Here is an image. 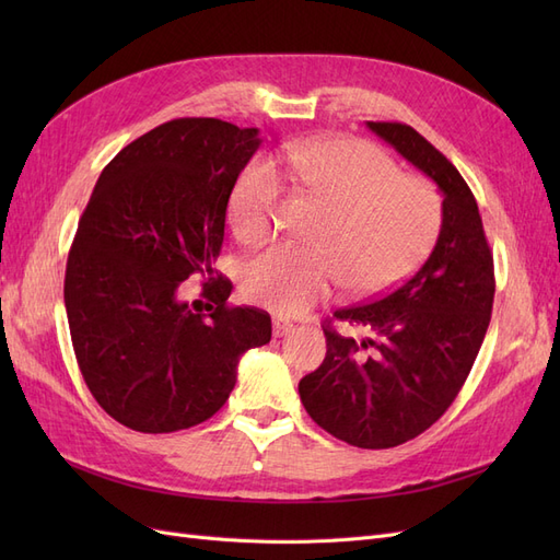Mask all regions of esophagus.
I'll use <instances>...</instances> for the list:
<instances>
[{
	"mask_svg": "<svg viewBox=\"0 0 560 560\" xmlns=\"http://www.w3.org/2000/svg\"><path fill=\"white\" fill-rule=\"evenodd\" d=\"M294 329V325L287 317H273V336H287Z\"/></svg>",
	"mask_w": 560,
	"mask_h": 560,
	"instance_id": "1",
	"label": "esophagus"
}]
</instances>
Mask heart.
Listing matches in <instances>:
<instances>
[{
	"label": "heart",
	"instance_id": "b5f03b06",
	"mask_svg": "<svg viewBox=\"0 0 560 560\" xmlns=\"http://www.w3.org/2000/svg\"><path fill=\"white\" fill-rule=\"evenodd\" d=\"M294 177L329 208L315 247L273 245L243 268L245 296L280 315H301L338 284L350 294L395 290L428 257L442 229V198L432 182L399 173L374 144L325 138L287 147ZM280 194L276 165L257 159L235 179L229 217L243 243L273 226Z\"/></svg>",
	"mask_w": 560,
	"mask_h": 560
}]
</instances>
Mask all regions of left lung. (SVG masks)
<instances>
[{
  "label": "left lung",
  "mask_w": 560,
  "mask_h": 560,
  "mask_svg": "<svg viewBox=\"0 0 560 560\" xmlns=\"http://www.w3.org/2000/svg\"><path fill=\"white\" fill-rule=\"evenodd\" d=\"M442 191V231L428 261L397 290L334 317L366 331L325 327L327 354L299 395L322 430L358 448H393L444 416L477 360L495 296L481 214L455 165L404 124L366 121Z\"/></svg>",
  "instance_id": "8db88e82"
}]
</instances>
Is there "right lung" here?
Instances as JSON below:
<instances>
[{
    "label": "right lung",
    "mask_w": 560,
    "mask_h": 560,
    "mask_svg": "<svg viewBox=\"0 0 560 560\" xmlns=\"http://www.w3.org/2000/svg\"><path fill=\"white\" fill-rule=\"evenodd\" d=\"M257 128L175 118L130 142L100 175L65 270V308L91 395L121 425L163 434L212 418L270 315L229 306L214 276L233 184L259 149ZM207 280L206 312L178 299Z\"/></svg>",
    "instance_id": "right-lung-1"
}]
</instances>
